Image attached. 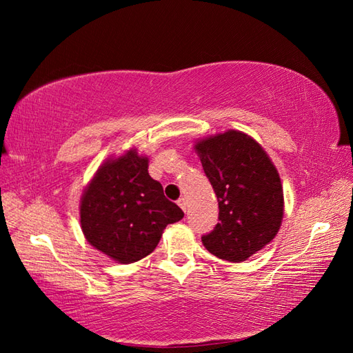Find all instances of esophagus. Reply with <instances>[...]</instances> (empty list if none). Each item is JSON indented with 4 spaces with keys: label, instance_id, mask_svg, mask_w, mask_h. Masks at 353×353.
Listing matches in <instances>:
<instances>
[{
    "label": "esophagus",
    "instance_id": "34e87169",
    "mask_svg": "<svg viewBox=\"0 0 353 353\" xmlns=\"http://www.w3.org/2000/svg\"><path fill=\"white\" fill-rule=\"evenodd\" d=\"M177 205L181 206V209L183 212H186V209H188V201H186V199H179V201H177Z\"/></svg>",
    "mask_w": 353,
    "mask_h": 353
}]
</instances>
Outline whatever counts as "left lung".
<instances>
[{"label": "left lung", "mask_w": 353, "mask_h": 353, "mask_svg": "<svg viewBox=\"0 0 353 353\" xmlns=\"http://www.w3.org/2000/svg\"><path fill=\"white\" fill-rule=\"evenodd\" d=\"M194 150L219 200V220L201 243L214 256L243 262L272 241L283 219V190L256 139L228 130L196 141Z\"/></svg>", "instance_id": "1"}]
</instances>
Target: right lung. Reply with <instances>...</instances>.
<instances>
[{
    "label": "right lung",
    "instance_id": "obj_1",
    "mask_svg": "<svg viewBox=\"0 0 353 353\" xmlns=\"http://www.w3.org/2000/svg\"><path fill=\"white\" fill-rule=\"evenodd\" d=\"M183 219L148 174V157L137 148L110 156L95 171L80 200V226L86 241L119 264L152 253L163 229Z\"/></svg>",
    "mask_w": 353,
    "mask_h": 353
}]
</instances>
